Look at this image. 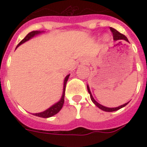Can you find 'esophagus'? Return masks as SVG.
<instances>
[{
	"instance_id": "34e87169",
	"label": "esophagus",
	"mask_w": 147,
	"mask_h": 147,
	"mask_svg": "<svg viewBox=\"0 0 147 147\" xmlns=\"http://www.w3.org/2000/svg\"><path fill=\"white\" fill-rule=\"evenodd\" d=\"M78 65H82L85 64V60H83V59L79 60L78 62Z\"/></svg>"
}]
</instances>
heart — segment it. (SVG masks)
<instances>
[{"label": "heart", "mask_w": 147, "mask_h": 147, "mask_svg": "<svg viewBox=\"0 0 147 147\" xmlns=\"http://www.w3.org/2000/svg\"><path fill=\"white\" fill-rule=\"evenodd\" d=\"M105 40H107V39H108V38H107V36H105Z\"/></svg>", "instance_id": "b5f03b06"}]
</instances>
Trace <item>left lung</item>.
Masks as SVG:
<instances>
[{
  "mask_svg": "<svg viewBox=\"0 0 147 147\" xmlns=\"http://www.w3.org/2000/svg\"><path fill=\"white\" fill-rule=\"evenodd\" d=\"M110 30H111V31L112 32V34H113V38H114V40H125V41H127V42H129V41H128V40H127V38L125 36L123 35V34H122V33H119L118 31L116 30L115 29L112 28V27H110ZM87 88H88V93L90 94V97H91V99H92V100L93 101V103H94V105H96L97 107H99V108L102 110V111H107V112L115 111H117V110L121 109V108L123 107L124 106H126V105H127L128 103H129V102L126 103V104H124V105H121V106H119V107H112V108H110V107H105V106H103V105H100L99 103H98L96 100H94V98L92 97V93H91V92H90L89 87L88 86Z\"/></svg>",
  "mask_w": 147,
  "mask_h": 147,
  "instance_id": "8db88e82",
  "label": "left lung"
}]
</instances>
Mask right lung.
<instances>
[{
	"instance_id": "1",
	"label": "right lung",
	"mask_w": 147,
	"mask_h": 147,
	"mask_svg": "<svg viewBox=\"0 0 147 147\" xmlns=\"http://www.w3.org/2000/svg\"><path fill=\"white\" fill-rule=\"evenodd\" d=\"M40 31H32L30 33H29L27 35L25 36L24 39L20 41L19 42V44L17 45V47H18L20 45H21L22 43H24L26 41L29 40L30 39H31L32 37H33L34 36L38 34V33H40ZM69 75L65 77V81H64V86H63V93H62V96L60 99V100L59 102H57L56 104H55L54 105H53L52 107H50L49 109H47V111H45L43 112H41V113H38V114H34V115L36 116H38V117H44V118H47V117H53V115H55L58 113V112L60 110L62 109V106H63V104H64V97H65V86H66V82L68 79H69Z\"/></svg>"
}]
</instances>
